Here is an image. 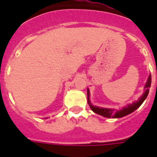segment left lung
<instances>
[{"label":"left lung","instance_id":"8db88e82","mask_svg":"<svg viewBox=\"0 0 157 157\" xmlns=\"http://www.w3.org/2000/svg\"><path fill=\"white\" fill-rule=\"evenodd\" d=\"M151 74L149 75L147 83L145 85V91H144V94L140 97L139 100L135 101L134 103L128 104L126 107H124L122 109L117 111L116 109H112V108H103V107H96V106H93L92 103H90V90L89 89H87V98H88V104L90 105L91 110L94 112H95L97 114L101 115L104 117H107V118H121L124 116L130 114L133 112H134L137 108H139L141 104L144 103V101L146 99V98L148 95L149 93V89L151 87Z\"/></svg>","mask_w":157,"mask_h":157}]
</instances>
